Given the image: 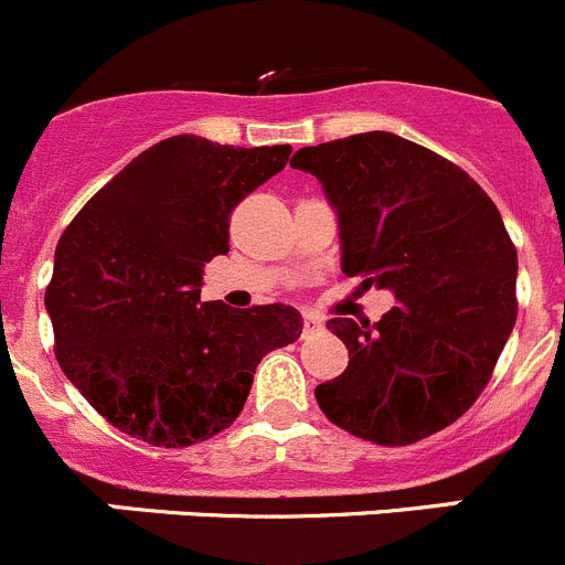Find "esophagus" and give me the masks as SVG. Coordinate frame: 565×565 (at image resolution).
Masks as SVG:
<instances>
[{
    "instance_id": "obj_1",
    "label": "esophagus",
    "mask_w": 565,
    "mask_h": 565,
    "mask_svg": "<svg viewBox=\"0 0 565 565\" xmlns=\"http://www.w3.org/2000/svg\"><path fill=\"white\" fill-rule=\"evenodd\" d=\"M320 329H323V318H318V315H303V337L315 334Z\"/></svg>"
}]
</instances>
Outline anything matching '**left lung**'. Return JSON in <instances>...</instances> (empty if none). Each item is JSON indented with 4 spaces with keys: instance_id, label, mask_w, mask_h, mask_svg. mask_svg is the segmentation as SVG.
Masks as SVG:
<instances>
[{
    "instance_id": "8db88e82",
    "label": "left lung",
    "mask_w": 565,
    "mask_h": 565,
    "mask_svg": "<svg viewBox=\"0 0 565 565\" xmlns=\"http://www.w3.org/2000/svg\"><path fill=\"white\" fill-rule=\"evenodd\" d=\"M340 214L342 273L398 298L379 323L331 318L348 367L315 387L331 424L409 446L455 424L490 382L515 326L519 256L497 203L449 158L384 130L289 161Z\"/></svg>"
}]
</instances>
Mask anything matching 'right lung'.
I'll return each mask as SVG.
<instances>
[{"label":"right lung","instance_id":"obj_1","mask_svg":"<svg viewBox=\"0 0 565 565\" xmlns=\"http://www.w3.org/2000/svg\"><path fill=\"white\" fill-rule=\"evenodd\" d=\"M289 152L172 136L66 225L44 295L55 356L110 426L163 449L209 440L239 418L262 356L300 337L292 307L200 300L203 265L228 253L234 209Z\"/></svg>","mask_w":565,"mask_h":565}]
</instances>
